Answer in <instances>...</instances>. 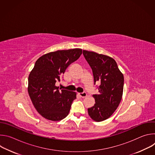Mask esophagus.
I'll return each instance as SVG.
<instances>
[{"label":"esophagus","instance_id":"34e87169","mask_svg":"<svg viewBox=\"0 0 155 155\" xmlns=\"http://www.w3.org/2000/svg\"><path fill=\"white\" fill-rule=\"evenodd\" d=\"M78 94H79V95H80V97H86V96H87V94H86V92L81 93H79Z\"/></svg>","mask_w":155,"mask_h":155}]
</instances>
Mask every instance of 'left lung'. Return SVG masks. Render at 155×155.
<instances>
[{"mask_svg":"<svg viewBox=\"0 0 155 155\" xmlns=\"http://www.w3.org/2000/svg\"><path fill=\"white\" fill-rule=\"evenodd\" d=\"M83 54L92 69L94 84L100 83L99 94L93 95L94 105L87 108L90 117L100 122L111 117L118 107L123 96L124 77L113 58L86 50Z\"/></svg>","mask_w":155,"mask_h":155,"instance_id":"obj_1","label":"left lung"}]
</instances>
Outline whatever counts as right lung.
Listing matches in <instances>:
<instances>
[{
	"label": "right lung",
	"instance_id": "obj_1",
	"mask_svg": "<svg viewBox=\"0 0 155 155\" xmlns=\"http://www.w3.org/2000/svg\"><path fill=\"white\" fill-rule=\"evenodd\" d=\"M81 53L80 48L58 50L43 55L35 62L29 75L28 90L34 106L43 117L57 121L68 115L76 93L59 90L55 84Z\"/></svg>",
	"mask_w": 155,
	"mask_h": 155
}]
</instances>
